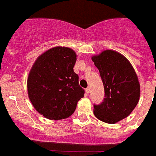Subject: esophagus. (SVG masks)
<instances>
[{
  "mask_svg": "<svg viewBox=\"0 0 156 156\" xmlns=\"http://www.w3.org/2000/svg\"><path fill=\"white\" fill-rule=\"evenodd\" d=\"M90 89L89 88V87H88V88H86V94H89V93H90Z\"/></svg>",
  "mask_w": 156,
  "mask_h": 156,
  "instance_id": "1",
  "label": "esophagus"
}]
</instances>
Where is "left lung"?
<instances>
[{"instance_id": "obj_1", "label": "left lung", "mask_w": 156, "mask_h": 156, "mask_svg": "<svg viewBox=\"0 0 156 156\" xmlns=\"http://www.w3.org/2000/svg\"><path fill=\"white\" fill-rule=\"evenodd\" d=\"M99 70L105 90L101 105H94V114L107 124H116L129 116L138 104L140 86L137 74L128 58L112 50L92 56Z\"/></svg>"}]
</instances>
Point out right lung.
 Listing matches in <instances>:
<instances>
[{
    "label": "right lung",
    "mask_w": 156,
    "mask_h": 156,
    "mask_svg": "<svg viewBox=\"0 0 156 156\" xmlns=\"http://www.w3.org/2000/svg\"><path fill=\"white\" fill-rule=\"evenodd\" d=\"M77 55L74 50L55 47L41 54L27 76V94L39 113L49 120L71 116L84 97L74 71Z\"/></svg>",
    "instance_id": "1"
}]
</instances>
